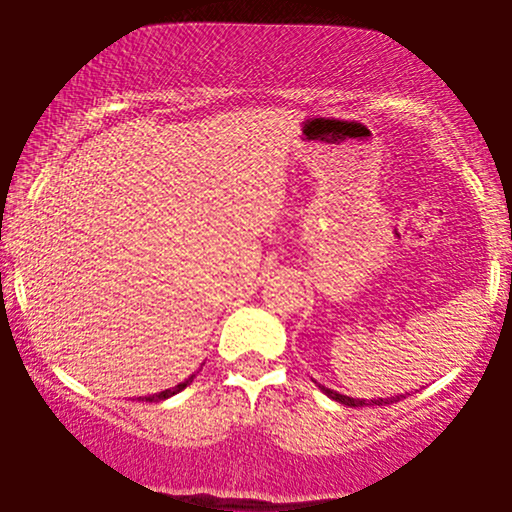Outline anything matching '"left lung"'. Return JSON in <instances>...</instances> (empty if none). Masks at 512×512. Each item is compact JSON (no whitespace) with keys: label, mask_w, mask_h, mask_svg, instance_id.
I'll return each mask as SVG.
<instances>
[{"label":"left lung","mask_w":512,"mask_h":512,"mask_svg":"<svg viewBox=\"0 0 512 512\" xmlns=\"http://www.w3.org/2000/svg\"><path fill=\"white\" fill-rule=\"evenodd\" d=\"M319 389L324 391L326 396H331L333 401L345 403V405H352V408H363V405H389V403L401 401V396H396V398H377V401H363V398H349V396H345V394H338V391L324 387V384H319Z\"/></svg>","instance_id":"left-lung-1"}]
</instances>
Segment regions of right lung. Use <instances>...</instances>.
I'll return each mask as SVG.
<instances>
[{
	"instance_id": "obj_1",
	"label": "right lung",
	"mask_w": 512,
	"mask_h": 512,
	"mask_svg": "<svg viewBox=\"0 0 512 512\" xmlns=\"http://www.w3.org/2000/svg\"><path fill=\"white\" fill-rule=\"evenodd\" d=\"M193 377H195V375H191V377H188V380H186V382H179V384H177V387H172V389H165V391H160V394H153V396H144V398H142V401H149V403H158V401H165V398H170V396H174V394H179V391H181V389H186V387H188V384H191V382H193Z\"/></svg>"
}]
</instances>
